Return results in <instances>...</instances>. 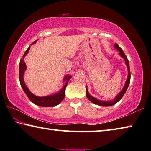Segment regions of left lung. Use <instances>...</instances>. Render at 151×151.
Here are the masks:
<instances>
[{
	"label": "left lung",
	"instance_id": "obj_1",
	"mask_svg": "<svg viewBox=\"0 0 151 151\" xmlns=\"http://www.w3.org/2000/svg\"><path fill=\"white\" fill-rule=\"evenodd\" d=\"M114 46L116 49H117L118 51H119V54L120 55L122 58H123L125 60V63L127 66V68H128V76H127V80L126 82H125V85L124 86L123 89H122V91H121L119 93L117 97H115V99L113 100L112 101H100V100L97 99L96 98H95V97H92L88 93V89L86 88V96L87 97H88V99L89 101H91L92 103H93L94 104L96 105H100V106H103V107H108V106H111V105H113L117 104V103L119 101L120 99H121L122 98L123 96H124V94L125 93V92L127 91V89L129 85V83H130V80H131V72H130V68H129V61L127 59V57L126 56V55L124 54L123 51L122 50V49L121 48V47L118 46L117 44H115Z\"/></svg>",
	"mask_w": 151,
	"mask_h": 151
}]
</instances>
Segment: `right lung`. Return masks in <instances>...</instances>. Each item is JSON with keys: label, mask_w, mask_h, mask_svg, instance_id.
<instances>
[{"label": "right lung", "mask_w": 151, "mask_h": 151, "mask_svg": "<svg viewBox=\"0 0 151 151\" xmlns=\"http://www.w3.org/2000/svg\"><path fill=\"white\" fill-rule=\"evenodd\" d=\"M36 40L35 42H34L32 44H34L36 43ZM30 50V47H28L27 50L25 52L24 54L23 55L22 58H21L20 62V66H19V80H20V83L21 87H22L24 91L25 92V93L27 97L29 98V99L30 101L34 103V104H36L38 106H41V107H54L55 105H58L62 102V100L64 99L65 97V88L67 87L68 83L70 79L71 78V76H66L64 78V80L65 81V84L64 86L63 87V88L61 89V90L58 92V93L52 95V96H46V97H38L34 96V94H32L31 92L28 90V89L27 88V87L26 86L24 82V80H23V76H24V71L26 69V66L24 62L23 58L25 55L28 54V52Z\"/></svg>", "instance_id": "1"}]
</instances>
